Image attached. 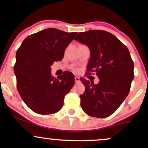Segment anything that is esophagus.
<instances>
[{"label": "esophagus", "instance_id": "obj_1", "mask_svg": "<svg viewBox=\"0 0 148 148\" xmlns=\"http://www.w3.org/2000/svg\"><path fill=\"white\" fill-rule=\"evenodd\" d=\"M74 80H75V82L76 83H79L80 81V79L78 76H75V78H74Z\"/></svg>", "mask_w": 148, "mask_h": 148}]
</instances>
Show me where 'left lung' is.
I'll use <instances>...</instances> for the list:
<instances>
[{
  "label": "left lung",
  "mask_w": 148,
  "mask_h": 148,
  "mask_svg": "<svg viewBox=\"0 0 148 148\" xmlns=\"http://www.w3.org/2000/svg\"><path fill=\"white\" fill-rule=\"evenodd\" d=\"M74 40L89 48L87 69L99 79L94 84L80 79L86 88L80 95L81 108L90 116L106 118L118 109L130 92L134 76L130 51L115 35L104 30L79 33Z\"/></svg>",
  "instance_id": "8db88e82"
}]
</instances>
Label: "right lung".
<instances>
[{
	"instance_id": "obj_1",
	"label": "right lung",
	"mask_w": 148,
	"mask_h": 148,
	"mask_svg": "<svg viewBox=\"0 0 148 148\" xmlns=\"http://www.w3.org/2000/svg\"><path fill=\"white\" fill-rule=\"evenodd\" d=\"M76 35L47 28L27 37L16 51L14 72L18 92L35 113L53 114L63 106L64 96L74 85V76L67 72L56 79L51 66L62 60Z\"/></svg>"
}]
</instances>
